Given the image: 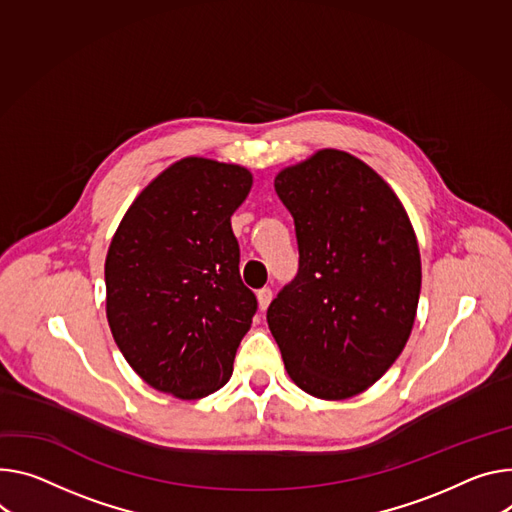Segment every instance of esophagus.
Listing matches in <instances>:
<instances>
[{
	"label": "esophagus",
	"instance_id": "1",
	"mask_svg": "<svg viewBox=\"0 0 512 512\" xmlns=\"http://www.w3.org/2000/svg\"><path fill=\"white\" fill-rule=\"evenodd\" d=\"M271 298H273V292H271L269 288H261V290L257 292V302H259V308H261V310H267V306H269Z\"/></svg>",
	"mask_w": 512,
	"mask_h": 512
}]
</instances>
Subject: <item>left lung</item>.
<instances>
[{"label":"left lung","mask_w":512,"mask_h":512,"mask_svg":"<svg viewBox=\"0 0 512 512\" xmlns=\"http://www.w3.org/2000/svg\"><path fill=\"white\" fill-rule=\"evenodd\" d=\"M300 267L267 308L292 382L320 400L376 384L402 353L421 296V253L390 185L361 159L320 149L275 175Z\"/></svg>","instance_id":"left-lung-1"}]
</instances>
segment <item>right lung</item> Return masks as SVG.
Wrapping results in <instances>:
<instances>
[{"mask_svg": "<svg viewBox=\"0 0 512 512\" xmlns=\"http://www.w3.org/2000/svg\"><path fill=\"white\" fill-rule=\"evenodd\" d=\"M251 185L241 165L179 159L134 198L112 237V337L138 376L179 400L220 390L251 329L257 300L230 226Z\"/></svg>", "mask_w": 512, "mask_h": 512, "instance_id": "1", "label": "right lung"}]
</instances>
